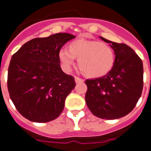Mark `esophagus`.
Listing matches in <instances>:
<instances>
[{
  "label": "esophagus",
  "instance_id": "34e87169",
  "mask_svg": "<svg viewBox=\"0 0 151 151\" xmlns=\"http://www.w3.org/2000/svg\"><path fill=\"white\" fill-rule=\"evenodd\" d=\"M75 81H76V83H81V82H83V79H81L80 77H75Z\"/></svg>",
  "mask_w": 151,
  "mask_h": 151
}]
</instances>
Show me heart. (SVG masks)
<instances>
[{
	"instance_id": "heart-1",
	"label": "heart",
	"mask_w": 151,
	"mask_h": 151,
	"mask_svg": "<svg viewBox=\"0 0 151 151\" xmlns=\"http://www.w3.org/2000/svg\"><path fill=\"white\" fill-rule=\"evenodd\" d=\"M59 61L66 69L78 59V68L81 73L90 78L101 77L112 70L114 62V51L109 45L96 40L77 39L68 45V50L59 53Z\"/></svg>"
}]
</instances>
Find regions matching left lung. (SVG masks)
Returning a JSON list of instances; mask_svg holds the SVG:
<instances>
[{
	"label": "left lung",
	"mask_w": 151,
	"mask_h": 151,
	"mask_svg": "<svg viewBox=\"0 0 151 151\" xmlns=\"http://www.w3.org/2000/svg\"><path fill=\"white\" fill-rule=\"evenodd\" d=\"M110 43L115 62L109 73L98 79L85 81V101L93 115L106 120L117 119L136 106L143 88L142 61L131 47L101 37Z\"/></svg>",
	"instance_id": "left-lung-1"
}]
</instances>
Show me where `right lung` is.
Masks as SVG:
<instances>
[{"label": "right lung", "mask_w": 151, "mask_h": 151, "mask_svg": "<svg viewBox=\"0 0 151 151\" xmlns=\"http://www.w3.org/2000/svg\"><path fill=\"white\" fill-rule=\"evenodd\" d=\"M74 35L58 33L27 42L13 55L7 86L17 110L31 122L56 119L65 99L76 87L74 77L60 68L59 53Z\"/></svg>", "instance_id": "right-lung-1"}]
</instances>
